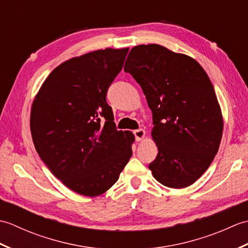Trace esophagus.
<instances>
[{
  "instance_id": "esophagus-1",
  "label": "esophagus",
  "mask_w": 248,
  "mask_h": 248,
  "mask_svg": "<svg viewBox=\"0 0 248 248\" xmlns=\"http://www.w3.org/2000/svg\"><path fill=\"white\" fill-rule=\"evenodd\" d=\"M134 135H135V140L138 141H140L141 140L145 138L146 132H145L144 129H138V130L134 131Z\"/></svg>"
}]
</instances>
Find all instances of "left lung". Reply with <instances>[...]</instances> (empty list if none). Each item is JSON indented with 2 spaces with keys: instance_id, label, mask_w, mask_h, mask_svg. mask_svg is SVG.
<instances>
[{
  "instance_id": "1",
  "label": "left lung",
  "mask_w": 248,
  "mask_h": 248,
  "mask_svg": "<svg viewBox=\"0 0 248 248\" xmlns=\"http://www.w3.org/2000/svg\"><path fill=\"white\" fill-rule=\"evenodd\" d=\"M124 70L135 78L152 110L156 144L152 175L171 188L189 186L208 170L223 135L222 109L203 68L160 45L133 46Z\"/></svg>"
}]
</instances>
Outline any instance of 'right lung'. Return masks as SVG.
<instances>
[{"label": "right lung", "mask_w": 248, "mask_h": 248, "mask_svg": "<svg viewBox=\"0 0 248 248\" xmlns=\"http://www.w3.org/2000/svg\"><path fill=\"white\" fill-rule=\"evenodd\" d=\"M129 48L72 57L52 71L31 104V133L50 171L83 196L112 187L132 156L135 138L118 131L107 93ZM106 123L101 125L99 117Z\"/></svg>", "instance_id": "1"}]
</instances>
